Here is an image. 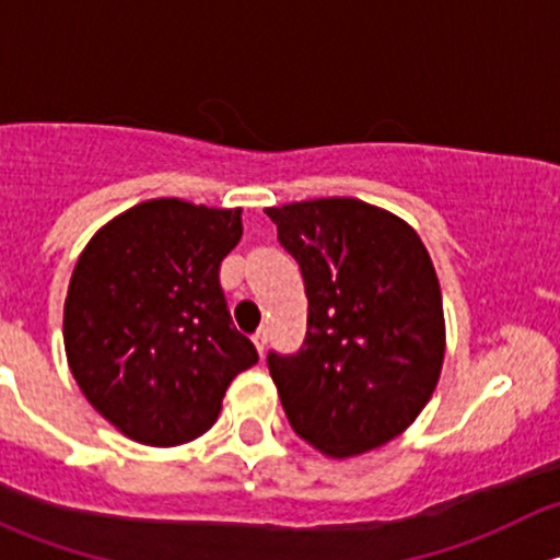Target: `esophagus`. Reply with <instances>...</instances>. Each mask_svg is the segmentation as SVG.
<instances>
[{
  "label": "esophagus",
  "mask_w": 560,
  "mask_h": 560,
  "mask_svg": "<svg viewBox=\"0 0 560 560\" xmlns=\"http://www.w3.org/2000/svg\"><path fill=\"white\" fill-rule=\"evenodd\" d=\"M252 341H254V347H257V352L265 354V347H268V330H265V327H259V330L252 336Z\"/></svg>",
  "instance_id": "esophagus-1"
}]
</instances>
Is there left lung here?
<instances>
[{"mask_svg":"<svg viewBox=\"0 0 560 560\" xmlns=\"http://www.w3.org/2000/svg\"><path fill=\"white\" fill-rule=\"evenodd\" d=\"M301 265L306 338L268 352L292 431L330 457L382 447L415 422L436 389L444 312L420 235L352 197L265 211Z\"/></svg>","mask_w":560,"mask_h":560,"instance_id":"1","label":"left lung"}]
</instances>
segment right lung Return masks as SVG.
<instances>
[{
  "label": "right lung",
  "instance_id": "right-lung-1",
  "mask_svg": "<svg viewBox=\"0 0 560 560\" xmlns=\"http://www.w3.org/2000/svg\"><path fill=\"white\" fill-rule=\"evenodd\" d=\"M241 235V208L162 197L107 222L78 257L65 301L67 363L124 436L149 447L202 436L230 382L259 360L219 284Z\"/></svg>",
  "mask_w": 560,
  "mask_h": 560
}]
</instances>
